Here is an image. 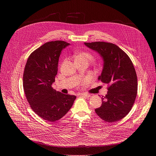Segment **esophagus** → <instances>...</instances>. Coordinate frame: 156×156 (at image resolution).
Returning a JSON list of instances; mask_svg holds the SVG:
<instances>
[{
  "instance_id": "obj_1",
  "label": "esophagus",
  "mask_w": 156,
  "mask_h": 156,
  "mask_svg": "<svg viewBox=\"0 0 156 156\" xmlns=\"http://www.w3.org/2000/svg\"><path fill=\"white\" fill-rule=\"evenodd\" d=\"M81 96L83 97H90V95L88 94H81Z\"/></svg>"
}]
</instances>
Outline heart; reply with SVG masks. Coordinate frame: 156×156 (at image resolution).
Instances as JSON below:
<instances>
[{"label":"heart","mask_w":156,"mask_h":156,"mask_svg":"<svg viewBox=\"0 0 156 156\" xmlns=\"http://www.w3.org/2000/svg\"><path fill=\"white\" fill-rule=\"evenodd\" d=\"M93 59V56L87 52H81L76 54L75 56L76 60H86V61H91Z\"/></svg>","instance_id":"heart-1"}]
</instances>
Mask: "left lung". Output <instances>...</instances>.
<instances>
[{"label": "left lung", "instance_id": "obj_1", "mask_svg": "<svg viewBox=\"0 0 156 156\" xmlns=\"http://www.w3.org/2000/svg\"><path fill=\"white\" fill-rule=\"evenodd\" d=\"M84 44L102 57L103 69L98 79L108 85V94L102 97L101 106L95 111L106 122L118 121L129 113L136 97L138 83L133 64L115 44L105 42Z\"/></svg>", "mask_w": 156, "mask_h": 156}]
</instances>
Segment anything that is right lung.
I'll return each mask as SVG.
<instances>
[{
    "mask_svg": "<svg viewBox=\"0 0 156 156\" xmlns=\"http://www.w3.org/2000/svg\"><path fill=\"white\" fill-rule=\"evenodd\" d=\"M69 45L61 40L44 44L30 55L24 70L23 88L31 108L40 118L50 122L66 114L76 98L52 87L61 51Z\"/></svg>",
    "mask_w": 156,
    "mask_h": 156,
    "instance_id": "obj_1",
    "label": "right lung"
}]
</instances>
